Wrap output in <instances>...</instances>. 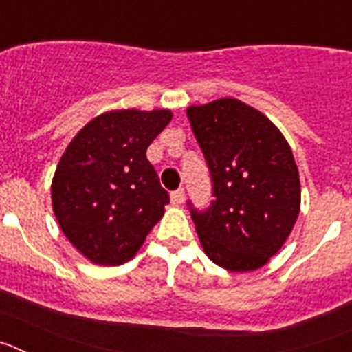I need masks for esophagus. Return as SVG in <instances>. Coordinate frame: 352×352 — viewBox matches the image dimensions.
Wrapping results in <instances>:
<instances>
[{"instance_id":"1","label":"esophagus","mask_w":352,"mask_h":352,"mask_svg":"<svg viewBox=\"0 0 352 352\" xmlns=\"http://www.w3.org/2000/svg\"><path fill=\"white\" fill-rule=\"evenodd\" d=\"M183 199H185V190H183V188H178V190H174L173 194H170V201H173V204H176V206H179V204L183 203Z\"/></svg>"}]
</instances>
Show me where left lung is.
<instances>
[{"label":"left lung","mask_w":352,"mask_h":352,"mask_svg":"<svg viewBox=\"0 0 352 352\" xmlns=\"http://www.w3.org/2000/svg\"><path fill=\"white\" fill-rule=\"evenodd\" d=\"M213 179L214 201L192 210L203 250L227 272L263 268L296 223L301 186L278 126L238 98L186 109Z\"/></svg>","instance_id":"1"}]
</instances>
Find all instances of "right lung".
<instances>
[{"label":"right lung","mask_w":352,"mask_h":352,"mask_svg":"<svg viewBox=\"0 0 352 352\" xmlns=\"http://www.w3.org/2000/svg\"><path fill=\"white\" fill-rule=\"evenodd\" d=\"M173 120L169 109H116L93 118L61 155L51 185L61 231L88 261L118 266L139 252L166 213L146 149Z\"/></svg>","instance_id":"1"}]
</instances>
